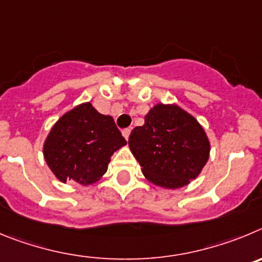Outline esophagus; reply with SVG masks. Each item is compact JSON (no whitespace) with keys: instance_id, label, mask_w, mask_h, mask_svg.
<instances>
[{"instance_id":"1","label":"esophagus","mask_w":262,"mask_h":262,"mask_svg":"<svg viewBox=\"0 0 262 262\" xmlns=\"http://www.w3.org/2000/svg\"><path fill=\"white\" fill-rule=\"evenodd\" d=\"M122 136H124V138H125V140L128 141L129 136H130V129H129V128L124 129V130H122Z\"/></svg>"}]
</instances>
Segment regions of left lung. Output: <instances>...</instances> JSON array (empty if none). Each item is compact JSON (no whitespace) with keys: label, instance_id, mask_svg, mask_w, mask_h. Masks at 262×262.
<instances>
[{"label":"left lung","instance_id":"left-lung-1","mask_svg":"<svg viewBox=\"0 0 262 262\" xmlns=\"http://www.w3.org/2000/svg\"><path fill=\"white\" fill-rule=\"evenodd\" d=\"M143 176L163 189H179L201 173L210 157L204 126L180 105L158 103L129 136Z\"/></svg>","mask_w":262,"mask_h":262}]
</instances>
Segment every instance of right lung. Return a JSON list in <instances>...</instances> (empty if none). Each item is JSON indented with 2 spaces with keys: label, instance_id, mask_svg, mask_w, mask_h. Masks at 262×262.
I'll return each mask as SVG.
<instances>
[{
  "label": "right lung",
  "instance_id": "1",
  "mask_svg": "<svg viewBox=\"0 0 262 262\" xmlns=\"http://www.w3.org/2000/svg\"><path fill=\"white\" fill-rule=\"evenodd\" d=\"M125 145L114 117L99 114L84 102L53 124L43 143V155L57 180L87 187L103 178L111 157Z\"/></svg>",
  "mask_w": 262,
  "mask_h": 262
}]
</instances>
